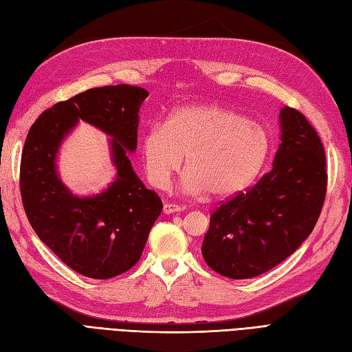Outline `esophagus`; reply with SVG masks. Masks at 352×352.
<instances>
[{"label": "esophagus", "instance_id": "1", "mask_svg": "<svg viewBox=\"0 0 352 352\" xmlns=\"http://www.w3.org/2000/svg\"><path fill=\"white\" fill-rule=\"evenodd\" d=\"M163 210H164L166 214H172V213L184 210V207H180V206H177V204H170V203H167V204H164Z\"/></svg>", "mask_w": 352, "mask_h": 352}]
</instances>
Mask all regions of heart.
Returning <instances> with one entry per match:
<instances>
[{
	"label": "heart",
	"mask_w": 352,
	"mask_h": 352,
	"mask_svg": "<svg viewBox=\"0 0 352 352\" xmlns=\"http://www.w3.org/2000/svg\"><path fill=\"white\" fill-rule=\"evenodd\" d=\"M270 148V133L262 124L216 105L179 108L142 139L151 185L167 188L185 157L188 191L213 197H230L249 186L267 163Z\"/></svg>",
	"instance_id": "1"
}]
</instances>
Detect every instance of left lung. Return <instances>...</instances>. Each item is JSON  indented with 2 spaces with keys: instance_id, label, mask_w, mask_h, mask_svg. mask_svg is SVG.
<instances>
[{
  "instance_id": "8db88e82",
  "label": "left lung",
  "mask_w": 352,
  "mask_h": 352,
  "mask_svg": "<svg viewBox=\"0 0 352 352\" xmlns=\"http://www.w3.org/2000/svg\"><path fill=\"white\" fill-rule=\"evenodd\" d=\"M281 144L271 172L222 201L210 216L201 253L217 274L244 280L272 270L308 239L327 191L326 154L302 112H280Z\"/></svg>"
}]
</instances>
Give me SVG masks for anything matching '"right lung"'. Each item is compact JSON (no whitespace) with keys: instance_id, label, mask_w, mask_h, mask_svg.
<instances>
[{"instance_id":"obj_1","label":"right lung","mask_w":352,"mask_h":352,"mask_svg":"<svg viewBox=\"0 0 352 352\" xmlns=\"http://www.w3.org/2000/svg\"><path fill=\"white\" fill-rule=\"evenodd\" d=\"M148 91L129 84L90 89L44 111L28 131L21 160L25 213L40 240L89 278L108 280L140 259L163 210L157 192L135 173L129 151L138 146L139 108ZM78 119L113 138L118 179L102 195L75 197L55 173V155Z\"/></svg>"}]
</instances>
